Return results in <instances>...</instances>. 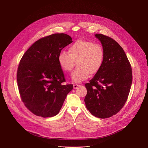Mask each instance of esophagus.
I'll return each mask as SVG.
<instances>
[{
	"label": "esophagus",
	"instance_id": "obj_1",
	"mask_svg": "<svg viewBox=\"0 0 148 148\" xmlns=\"http://www.w3.org/2000/svg\"><path fill=\"white\" fill-rule=\"evenodd\" d=\"M79 87V85H78V84H73V88L74 89H76V88H77Z\"/></svg>",
	"mask_w": 148,
	"mask_h": 148
}]
</instances>
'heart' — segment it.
Instances as JSON below:
<instances>
[{
    "mask_svg": "<svg viewBox=\"0 0 148 148\" xmlns=\"http://www.w3.org/2000/svg\"><path fill=\"white\" fill-rule=\"evenodd\" d=\"M105 57L102 46L90 40L79 39L69 48V53L62 51L58 56L61 69L70 72L75 65L77 67L73 72V81L80 82L87 79L89 74H95L101 69Z\"/></svg>",
    "mask_w": 148,
    "mask_h": 148,
    "instance_id": "obj_1",
    "label": "heart"
}]
</instances>
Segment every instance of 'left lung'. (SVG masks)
Listing matches in <instances>:
<instances>
[{"mask_svg":"<svg viewBox=\"0 0 148 148\" xmlns=\"http://www.w3.org/2000/svg\"><path fill=\"white\" fill-rule=\"evenodd\" d=\"M105 51L101 69L85 84L87 110L95 117L107 118L116 114L127 101L132 82L130 62L121 46L113 38L95 34Z\"/></svg>","mask_w":148,"mask_h":148,"instance_id":"1","label":"left lung"}]
</instances>
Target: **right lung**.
Returning a JSON list of instances; mask_svg holds the SVG:
<instances>
[{
  "mask_svg": "<svg viewBox=\"0 0 148 148\" xmlns=\"http://www.w3.org/2000/svg\"><path fill=\"white\" fill-rule=\"evenodd\" d=\"M73 42L64 33L41 38L25 53L20 61L17 81L21 99L34 115L43 118L57 115L73 84L66 82L58 56Z\"/></svg>",
  "mask_w": 148,
  "mask_h": 148,
  "instance_id": "add662e5",
  "label": "right lung"
}]
</instances>
